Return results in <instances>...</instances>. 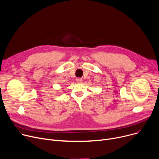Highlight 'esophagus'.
Wrapping results in <instances>:
<instances>
[{
	"label": "esophagus",
	"mask_w": 159,
	"mask_h": 159,
	"mask_svg": "<svg viewBox=\"0 0 159 159\" xmlns=\"http://www.w3.org/2000/svg\"><path fill=\"white\" fill-rule=\"evenodd\" d=\"M82 81H83V80H82V78H76V81H77L78 83H81Z\"/></svg>",
	"instance_id": "34e87169"
}]
</instances>
